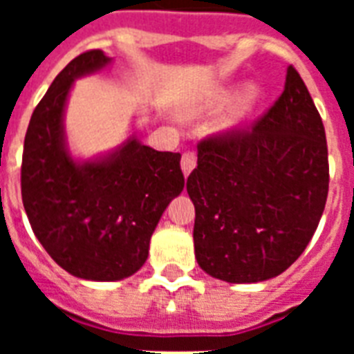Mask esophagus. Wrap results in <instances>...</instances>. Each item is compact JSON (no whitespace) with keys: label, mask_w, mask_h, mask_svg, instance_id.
I'll return each mask as SVG.
<instances>
[{"label":"esophagus","mask_w":354,"mask_h":354,"mask_svg":"<svg viewBox=\"0 0 354 354\" xmlns=\"http://www.w3.org/2000/svg\"><path fill=\"white\" fill-rule=\"evenodd\" d=\"M194 167H196V152L193 150H187V152H183L182 156V171L185 176H189V172L193 171Z\"/></svg>","instance_id":"34e87169"}]
</instances>
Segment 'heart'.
Wrapping results in <instances>:
<instances>
[{"label":"heart","mask_w":354,"mask_h":354,"mask_svg":"<svg viewBox=\"0 0 354 354\" xmlns=\"http://www.w3.org/2000/svg\"><path fill=\"white\" fill-rule=\"evenodd\" d=\"M233 97H235V91H233V90H221L215 97H213V101H211V106L216 108V110H221V108L227 106V104L233 101ZM253 99H255V90H253V88H248V90L242 93L241 99H239V106H236V112H244V110H246V108L252 104Z\"/></svg>","instance_id":"b5f03b06"}]
</instances>
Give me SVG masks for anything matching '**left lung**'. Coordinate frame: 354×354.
Returning <instances> with one entry per match:
<instances>
[{"label":"left lung","instance_id":"8db88e82","mask_svg":"<svg viewBox=\"0 0 354 354\" xmlns=\"http://www.w3.org/2000/svg\"><path fill=\"white\" fill-rule=\"evenodd\" d=\"M200 268L227 283L283 274L313 239L329 193L325 128L294 66L263 118L198 143L187 178Z\"/></svg>","mask_w":354,"mask_h":354}]
</instances>
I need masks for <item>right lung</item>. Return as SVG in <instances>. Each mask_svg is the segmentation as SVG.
Wrapping results in <instances>:
<instances>
[{"label":"right lung","mask_w":354,"mask_h":354,"mask_svg":"<svg viewBox=\"0 0 354 354\" xmlns=\"http://www.w3.org/2000/svg\"><path fill=\"white\" fill-rule=\"evenodd\" d=\"M91 49L53 80L25 133L21 200L36 239L75 277L118 281L149 257L163 211L183 191L180 152H158L130 139L106 160L75 163L64 145L62 115L73 79L106 66Z\"/></svg>","instance_id":"obj_1"}]
</instances>
